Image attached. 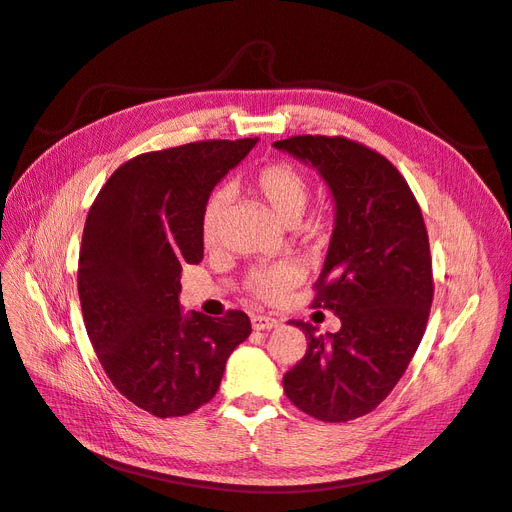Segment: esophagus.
<instances>
[{"instance_id": "obj_1", "label": "esophagus", "mask_w": 512, "mask_h": 512, "mask_svg": "<svg viewBox=\"0 0 512 512\" xmlns=\"http://www.w3.org/2000/svg\"><path fill=\"white\" fill-rule=\"evenodd\" d=\"M251 324H253L255 331H270V329H277L281 320L272 318V316H253Z\"/></svg>"}]
</instances>
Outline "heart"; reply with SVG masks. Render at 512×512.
Returning <instances> with one entry per match:
<instances>
[{
  "label": "heart",
  "mask_w": 512,
  "mask_h": 512,
  "mask_svg": "<svg viewBox=\"0 0 512 512\" xmlns=\"http://www.w3.org/2000/svg\"><path fill=\"white\" fill-rule=\"evenodd\" d=\"M251 186L285 225L298 222V218L305 212L311 194L307 175L287 162L264 164L251 177ZM227 205V190H216L207 196L201 214V238L207 246H214L220 240ZM313 227H318L316 222H309L307 229ZM300 279H303V270H300L298 264H294V261H279V264L255 266L248 272L246 290L253 296L266 300V303H279Z\"/></svg>",
  "instance_id": "heart-1"
}]
</instances>
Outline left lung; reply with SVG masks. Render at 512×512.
<instances>
[{
  "label": "left lung",
  "instance_id": "8db88e82",
  "mask_svg": "<svg viewBox=\"0 0 512 512\" xmlns=\"http://www.w3.org/2000/svg\"><path fill=\"white\" fill-rule=\"evenodd\" d=\"M274 147L318 168L335 201V229L313 307L342 320L337 333L303 329L307 352L283 391L322 422L374 411L422 342L432 305L428 233L409 183L385 155L344 136H292Z\"/></svg>",
  "mask_w": 512,
  "mask_h": 512
}]
</instances>
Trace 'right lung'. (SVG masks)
Instances as JSON below:
<instances>
[{"label": "right lung", "mask_w": 512, "mask_h": 512, "mask_svg": "<svg viewBox=\"0 0 512 512\" xmlns=\"http://www.w3.org/2000/svg\"><path fill=\"white\" fill-rule=\"evenodd\" d=\"M257 138L203 140L136 155L90 207L77 266L86 333L112 385L155 417L216 396L225 363L251 335L244 311L181 313V266L203 259L207 196Z\"/></svg>", "instance_id": "obj_1"}]
</instances>
